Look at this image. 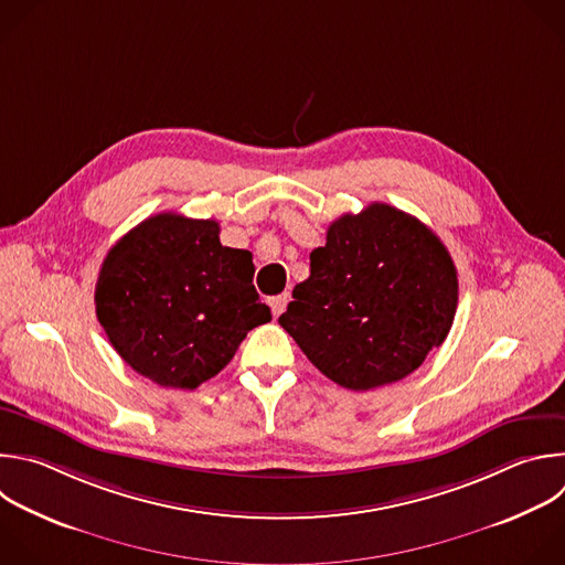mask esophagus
<instances>
[{
  "instance_id": "1",
  "label": "esophagus",
  "mask_w": 565,
  "mask_h": 565,
  "mask_svg": "<svg viewBox=\"0 0 565 565\" xmlns=\"http://www.w3.org/2000/svg\"><path fill=\"white\" fill-rule=\"evenodd\" d=\"M288 299H290L288 292H281V295H277V297L270 299V308H273V315H275V317H279V315L286 310Z\"/></svg>"
}]
</instances>
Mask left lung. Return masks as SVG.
<instances>
[{"mask_svg":"<svg viewBox=\"0 0 565 565\" xmlns=\"http://www.w3.org/2000/svg\"><path fill=\"white\" fill-rule=\"evenodd\" d=\"M292 299L281 328L328 380L363 393L408 377L446 341L459 281L426 224L370 204L328 226Z\"/></svg>","mask_w":565,"mask_h":565,"instance_id":"left-lung-1","label":"left lung"}]
</instances>
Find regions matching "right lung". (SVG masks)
<instances>
[{
  "instance_id": "1",
  "label": "right lung",
  "mask_w": 565,
  "mask_h": 565,
  "mask_svg": "<svg viewBox=\"0 0 565 565\" xmlns=\"http://www.w3.org/2000/svg\"><path fill=\"white\" fill-rule=\"evenodd\" d=\"M253 275V255L222 246L215 220L159 213L108 250L95 286L97 319L141 377L195 391L273 317Z\"/></svg>"
}]
</instances>
